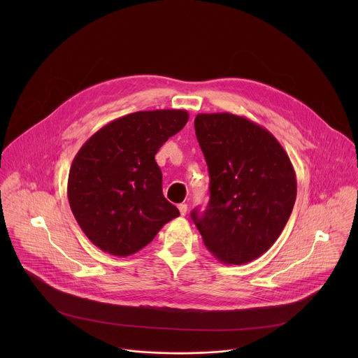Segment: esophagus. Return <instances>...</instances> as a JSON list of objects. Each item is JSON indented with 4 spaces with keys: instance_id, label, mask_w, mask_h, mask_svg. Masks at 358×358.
Here are the masks:
<instances>
[{
    "instance_id": "obj_1",
    "label": "esophagus",
    "mask_w": 358,
    "mask_h": 358,
    "mask_svg": "<svg viewBox=\"0 0 358 358\" xmlns=\"http://www.w3.org/2000/svg\"><path fill=\"white\" fill-rule=\"evenodd\" d=\"M187 210H188L187 203H180V206H178V211H180V214H181L182 217L187 214Z\"/></svg>"
}]
</instances>
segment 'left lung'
<instances>
[{
	"mask_svg": "<svg viewBox=\"0 0 358 358\" xmlns=\"http://www.w3.org/2000/svg\"><path fill=\"white\" fill-rule=\"evenodd\" d=\"M194 127L211 180L207 210L191 218L218 261L252 262L292 214L297 184L290 159L271 131L242 116L199 113Z\"/></svg>",
	"mask_w": 358,
	"mask_h": 358,
	"instance_id": "8db88e82",
	"label": "left lung"
}]
</instances>
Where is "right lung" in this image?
Returning <instances> with one entry per match:
<instances>
[{"instance_id":"obj_1","label":"right lung","mask_w":358,"mask_h":358,"mask_svg":"<svg viewBox=\"0 0 358 358\" xmlns=\"http://www.w3.org/2000/svg\"><path fill=\"white\" fill-rule=\"evenodd\" d=\"M187 122V110L136 112L108 123L80 147L69 171L68 199L99 249L129 257L180 215L163 195L155 157Z\"/></svg>"}]
</instances>
